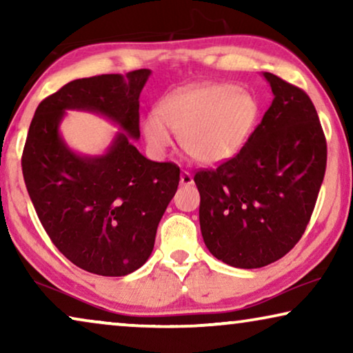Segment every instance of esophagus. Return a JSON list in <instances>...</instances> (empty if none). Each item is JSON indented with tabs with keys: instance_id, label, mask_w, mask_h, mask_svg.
Masks as SVG:
<instances>
[{
	"instance_id": "34e87169",
	"label": "esophagus",
	"mask_w": 353,
	"mask_h": 353,
	"mask_svg": "<svg viewBox=\"0 0 353 353\" xmlns=\"http://www.w3.org/2000/svg\"><path fill=\"white\" fill-rule=\"evenodd\" d=\"M180 183L183 186H190V185H192V183H194V180H192V175L190 172L183 170L181 176H180Z\"/></svg>"
}]
</instances>
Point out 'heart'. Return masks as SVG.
<instances>
[{
    "label": "heart",
    "instance_id": "1",
    "mask_svg": "<svg viewBox=\"0 0 353 353\" xmlns=\"http://www.w3.org/2000/svg\"><path fill=\"white\" fill-rule=\"evenodd\" d=\"M257 115V101L248 91L212 83L168 94L159 112L148 115L143 128L154 151L172 148V129L181 138L188 156L204 165H215L243 149Z\"/></svg>",
    "mask_w": 353,
    "mask_h": 353
}]
</instances>
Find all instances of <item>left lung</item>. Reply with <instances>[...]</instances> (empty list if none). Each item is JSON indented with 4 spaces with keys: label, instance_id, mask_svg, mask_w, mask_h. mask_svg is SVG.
Returning a JSON list of instances; mask_svg holds the SVG:
<instances>
[{
    "label": "left lung",
    "instance_id": "left-lung-1",
    "mask_svg": "<svg viewBox=\"0 0 353 353\" xmlns=\"http://www.w3.org/2000/svg\"><path fill=\"white\" fill-rule=\"evenodd\" d=\"M274 94L243 149L194 175L210 254L236 268L284 257L302 238L326 172V138L305 91L265 72Z\"/></svg>",
    "mask_w": 353,
    "mask_h": 353
}]
</instances>
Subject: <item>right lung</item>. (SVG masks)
Returning a JSON list of instances; mask_svg holds the SVG:
<instances>
[{
	"label": "right lung",
	"instance_id": "1",
	"mask_svg": "<svg viewBox=\"0 0 353 353\" xmlns=\"http://www.w3.org/2000/svg\"><path fill=\"white\" fill-rule=\"evenodd\" d=\"M151 70L79 79L38 104L22 152L28 196L52 244L85 272L125 276L149 259L180 167L139 154V93ZM67 108L104 114L124 130L103 157H79L59 134Z\"/></svg>",
	"mask_w": 353,
	"mask_h": 353
}]
</instances>
